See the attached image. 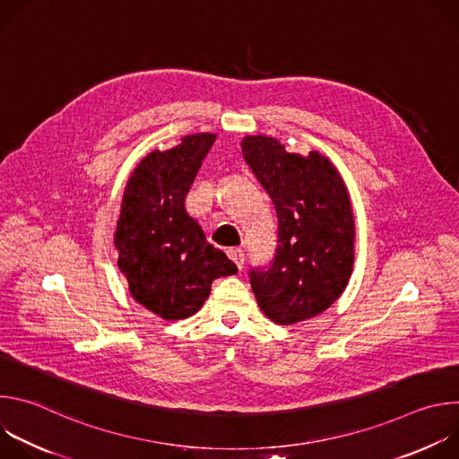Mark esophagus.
Instances as JSON below:
<instances>
[{
    "label": "esophagus",
    "instance_id": "esophagus-1",
    "mask_svg": "<svg viewBox=\"0 0 459 459\" xmlns=\"http://www.w3.org/2000/svg\"><path fill=\"white\" fill-rule=\"evenodd\" d=\"M227 254H229V257L234 261L236 267L241 271V269H243V264H245V254H243V250H241V248H230Z\"/></svg>",
    "mask_w": 459,
    "mask_h": 459
}]
</instances>
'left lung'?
<instances>
[{
	"mask_svg": "<svg viewBox=\"0 0 459 459\" xmlns=\"http://www.w3.org/2000/svg\"><path fill=\"white\" fill-rule=\"evenodd\" d=\"M241 152L271 195L278 247L265 269L250 271L252 292L269 319L294 325L329 308L354 269V214L336 167L317 151L289 152L271 136H245Z\"/></svg>",
	"mask_w": 459,
	"mask_h": 459,
	"instance_id": "8db88e82",
	"label": "left lung"
}]
</instances>
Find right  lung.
I'll use <instances>...</instances> for the list:
<instances>
[{
	"instance_id": "obj_1",
	"label": "right lung",
	"mask_w": 459,
	"mask_h": 459,
	"mask_svg": "<svg viewBox=\"0 0 459 459\" xmlns=\"http://www.w3.org/2000/svg\"><path fill=\"white\" fill-rule=\"evenodd\" d=\"M214 142L211 133L188 134L172 149L151 152L123 190L117 267L130 296L169 321L198 312L212 281L238 273L185 211V195Z\"/></svg>"
}]
</instances>
